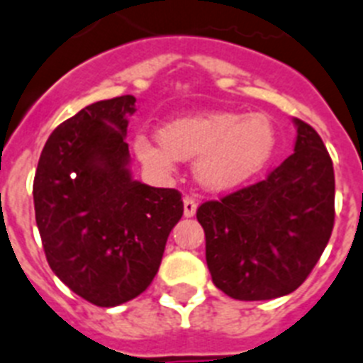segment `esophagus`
Returning a JSON list of instances; mask_svg holds the SVG:
<instances>
[{
  "mask_svg": "<svg viewBox=\"0 0 363 363\" xmlns=\"http://www.w3.org/2000/svg\"><path fill=\"white\" fill-rule=\"evenodd\" d=\"M195 210H197V201L191 195H186L184 197V216L186 217H194Z\"/></svg>",
  "mask_w": 363,
  "mask_h": 363,
  "instance_id": "obj_1",
  "label": "esophagus"
}]
</instances>
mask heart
<instances>
[{
	"instance_id": "heart-1",
	"label": "heart",
	"mask_w": 363,
	"mask_h": 363,
	"mask_svg": "<svg viewBox=\"0 0 363 363\" xmlns=\"http://www.w3.org/2000/svg\"><path fill=\"white\" fill-rule=\"evenodd\" d=\"M277 144L276 125L264 113L213 111L172 121L160 138L138 135V159L169 172L177 159L195 161L199 181L213 190H228L250 181L270 162Z\"/></svg>"
}]
</instances>
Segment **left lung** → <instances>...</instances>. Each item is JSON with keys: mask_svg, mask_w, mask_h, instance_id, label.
Returning <instances> with one entry per match:
<instances>
[{"mask_svg": "<svg viewBox=\"0 0 363 363\" xmlns=\"http://www.w3.org/2000/svg\"><path fill=\"white\" fill-rule=\"evenodd\" d=\"M294 153L267 179L197 208L213 285L241 301L291 294L334 226V169L313 125L294 118Z\"/></svg>", "mask_w": 363, "mask_h": 363, "instance_id": "obj_1", "label": "left lung"}]
</instances>
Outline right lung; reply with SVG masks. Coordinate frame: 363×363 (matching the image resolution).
<instances>
[{"label":"right lung","mask_w":363,"mask_h":363,"mask_svg":"<svg viewBox=\"0 0 363 363\" xmlns=\"http://www.w3.org/2000/svg\"><path fill=\"white\" fill-rule=\"evenodd\" d=\"M131 94L84 107L50 133L34 175V212L60 281L96 307L143 294L184 212L181 194L128 169Z\"/></svg>","instance_id":"right-lung-1"}]
</instances>
